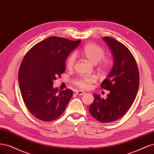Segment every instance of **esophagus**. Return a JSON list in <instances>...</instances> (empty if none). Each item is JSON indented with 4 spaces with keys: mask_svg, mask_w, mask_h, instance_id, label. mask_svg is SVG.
<instances>
[{
    "mask_svg": "<svg viewBox=\"0 0 154 154\" xmlns=\"http://www.w3.org/2000/svg\"><path fill=\"white\" fill-rule=\"evenodd\" d=\"M76 93L78 95H82L83 94H84L85 93H84V91H82L79 90V91H76Z\"/></svg>",
    "mask_w": 154,
    "mask_h": 154,
    "instance_id": "esophagus-1",
    "label": "esophagus"
}]
</instances>
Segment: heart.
Here are the masks:
<instances>
[{
    "mask_svg": "<svg viewBox=\"0 0 154 154\" xmlns=\"http://www.w3.org/2000/svg\"><path fill=\"white\" fill-rule=\"evenodd\" d=\"M79 54L93 64H96L98 63L99 69L103 72H108L111 70L113 65L112 59L109 57H104L105 51L102 48L95 43H87L79 52ZM75 62V57L73 55H70L68 57L66 62V66L68 70H72ZM95 81L96 79L95 77L89 76L77 78L74 80L73 83L79 88L88 90Z\"/></svg>",
    "mask_w": 154,
    "mask_h": 154,
    "instance_id": "obj_1",
    "label": "heart"
}]
</instances>
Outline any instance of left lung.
<instances>
[{
	"label": "left lung",
	"instance_id": "left-lung-1",
	"mask_svg": "<svg viewBox=\"0 0 154 154\" xmlns=\"http://www.w3.org/2000/svg\"><path fill=\"white\" fill-rule=\"evenodd\" d=\"M103 39L111 49L114 63L100 87L109 93L106 99L93 94L89 111L97 120L109 123L122 118L132 106L138 91L140 74L135 58L126 46L110 37Z\"/></svg>",
	"mask_w": 154,
	"mask_h": 154
}]
</instances>
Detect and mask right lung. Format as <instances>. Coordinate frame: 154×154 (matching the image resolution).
Returning <instances> with one entry per match:
<instances>
[{"instance_id":"right-lung-1","label":"right lung","mask_w":154,"mask_h":154,"mask_svg":"<svg viewBox=\"0 0 154 154\" xmlns=\"http://www.w3.org/2000/svg\"><path fill=\"white\" fill-rule=\"evenodd\" d=\"M81 41L51 36L34 45L23 57L18 72L20 90L28 110L39 120H56L70 102L73 91H59L53 81L65 72L66 59Z\"/></svg>"}]
</instances>
